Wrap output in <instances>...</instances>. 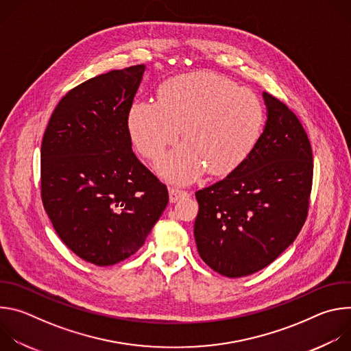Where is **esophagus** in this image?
<instances>
[{"label":"esophagus","mask_w":351,"mask_h":351,"mask_svg":"<svg viewBox=\"0 0 351 351\" xmlns=\"http://www.w3.org/2000/svg\"><path fill=\"white\" fill-rule=\"evenodd\" d=\"M186 195H189V193L182 190V189H176V187H171L169 189V202L171 203H176L179 198L186 197Z\"/></svg>","instance_id":"esophagus-1"}]
</instances>
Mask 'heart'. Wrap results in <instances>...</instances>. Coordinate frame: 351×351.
Returning a JSON list of instances; mask_svg holds the SVG:
<instances>
[{
    "label": "heart",
    "mask_w": 351,
    "mask_h": 351,
    "mask_svg": "<svg viewBox=\"0 0 351 351\" xmlns=\"http://www.w3.org/2000/svg\"><path fill=\"white\" fill-rule=\"evenodd\" d=\"M265 123L257 95L236 83L206 72L186 73L167 80L158 101L137 99L129 110L128 126L138 152L160 158L182 129L186 143L160 164L162 176L189 183L206 169L228 175L256 148Z\"/></svg>",
    "instance_id": "obj_1"
}]
</instances>
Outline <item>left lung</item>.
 <instances>
[{
    "label": "left lung",
    "mask_w": 351,
    "mask_h": 351,
    "mask_svg": "<svg viewBox=\"0 0 351 351\" xmlns=\"http://www.w3.org/2000/svg\"><path fill=\"white\" fill-rule=\"evenodd\" d=\"M267 121L248 158L223 180L198 190L194 239L203 261L228 278L252 275L294 241L313 184V152L297 117L263 93Z\"/></svg>",
    "instance_id": "obj_1"
}]
</instances>
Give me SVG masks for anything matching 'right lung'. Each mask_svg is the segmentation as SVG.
<instances>
[{"label": "right lung", "instance_id": "add662e5", "mask_svg": "<svg viewBox=\"0 0 351 351\" xmlns=\"http://www.w3.org/2000/svg\"><path fill=\"white\" fill-rule=\"evenodd\" d=\"M144 71H111L72 88L41 143L45 213L72 252L98 267L134 254L169 199L132 149L128 117Z\"/></svg>", "mask_w": 351, "mask_h": 351}]
</instances>
